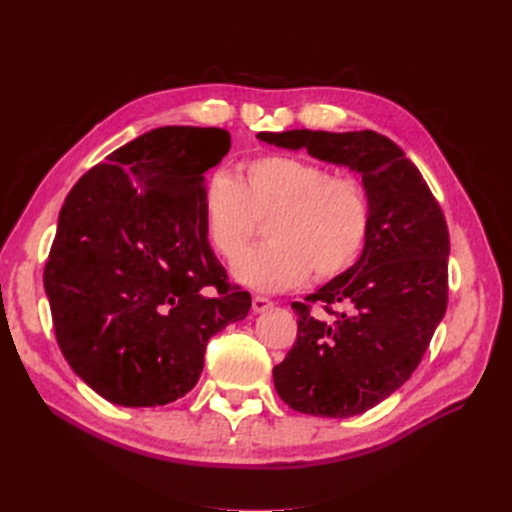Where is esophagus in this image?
Masks as SVG:
<instances>
[{"instance_id":"esophagus-1","label":"esophagus","mask_w":512,"mask_h":512,"mask_svg":"<svg viewBox=\"0 0 512 512\" xmlns=\"http://www.w3.org/2000/svg\"><path fill=\"white\" fill-rule=\"evenodd\" d=\"M271 307H273V303H271V299H267V297H254V299H252L254 314L267 312V309H271Z\"/></svg>"}]
</instances>
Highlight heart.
Segmentation results:
<instances>
[{"label":"heart","instance_id":"1","mask_svg":"<svg viewBox=\"0 0 512 512\" xmlns=\"http://www.w3.org/2000/svg\"><path fill=\"white\" fill-rule=\"evenodd\" d=\"M369 218L359 181L280 153L245 162L239 179L215 170L200 190L205 237L226 260L244 249L256 219L268 220V243L232 262V277L262 292L297 286L312 271L318 280L348 271L365 247Z\"/></svg>","mask_w":512,"mask_h":512}]
</instances>
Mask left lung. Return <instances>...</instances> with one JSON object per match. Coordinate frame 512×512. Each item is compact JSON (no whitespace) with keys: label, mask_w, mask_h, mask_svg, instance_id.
<instances>
[{"label":"left lung","mask_w":512,"mask_h":512,"mask_svg":"<svg viewBox=\"0 0 512 512\" xmlns=\"http://www.w3.org/2000/svg\"><path fill=\"white\" fill-rule=\"evenodd\" d=\"M258 141L361 175L369 200L363 252L307 301L342 305L324 320L294 303L297 342L273 367L275 391L303 414L348 418L395 393L421 363L446 312L448 230L418 168L389 138L363 132H260Z\"/></svg>","instance_id":"obj_1"}]
</instances>
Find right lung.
Here are the masks:
<instances>
[{
	"instance_id": "add662e5",
	"label": "right lung",
	"mask_w": 512,
	"mask_h": 512,
	"mask_svg": "<svg viewBox=\"0 0 512 512\" xmlns=\"http://www.w3.org/2000/svg\"><path fill=\"white\" fill-rule=\"evenodd\" d=\"M228 149L220 128L145 132L83 175L59 211L44 267L57 344L111 404L190 393L209 339L250 312L200 220L205 173Z\"/></svg>"
}]
</instances>
